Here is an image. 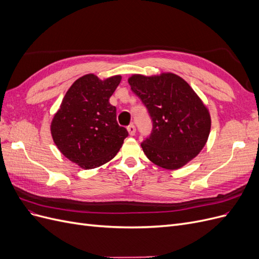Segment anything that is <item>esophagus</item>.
Listing matches in <instances>:
<instances>
[{"instance_id":"obj_1","label":"esophagus","mask_w":259,"mask_h":259,"mask_svg":"<svg viewBox=\"0 0 259 259\" xmlns=\"http://www.w3.org/2000/svg\"><path fill=\"white\" fill-rule=\"evenodd\" d=\"M127 132H128V134H130L131 136H134L135 133H136L135 125H134V124H131L130 126H127Z\"/></svg>"}]
</instances>
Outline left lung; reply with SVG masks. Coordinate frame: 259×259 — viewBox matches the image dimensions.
<instances>
[{"label": "left lung", "mask_w": 259, "mask_h": 259, "mask_svg": "<svg viewBox=\"0 0 259 259\" xmlns=\"http://www.w3.org/2000/svg\"><path fill=\"white\" fill-rule=\"evenodd\" d=\"M127 81L153 122L151 136L142 144L147 158L165 169L185 166L207 143L211 124L207 107L175 73L132 74Z\"/></svg>", "instance_id": "8db88e82"}]
</instances>
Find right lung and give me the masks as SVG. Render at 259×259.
Returning a JSON list of instances; mask_svg holds the SVG:
<instances>
[{
    "instance_id": "right-lung-1",
    "label": "right lung",
    "mask_w": 259,
    "mask_h": 259,
    "mask_svg": "<svg viewBox=\"0 0 259 259\" xmlns=\"http://www.w3.org/2000/svg\"><path fill=\"white\" fill-rule=\"evenodd\" d=\"M121 79L117 74L100 80L94 73L79 77L54 114L55 145L81 168H96L112 160L128 135L116 122V108L109 103Z\"/></svg>"
}]
</instances>
